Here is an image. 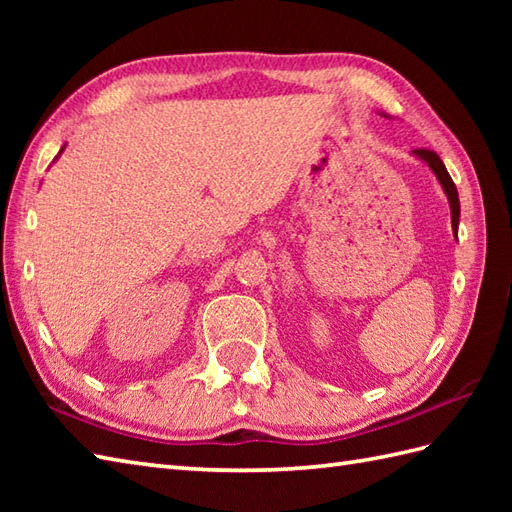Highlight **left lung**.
<instances>
[{
	"label": "left lung",
	"mask_w": 512,
	"mask_h": 512,
	"mask_svg": "<svg viewBox=\"0 0 512 512\" xmlns=\"http://www.w3.org/2000/svg\"><path fill=\"white\" fill-rule=\"evenodd\" d=\"M387 118V114H383ZM413 156L420 158L424 165H427L433 173H436L438 182L442 184L444 193H447V200H449V206H451V226L453 231L458 233V224H460V198H458V189H455V184L449 176L447 167H444V162L440 160V156L436 154V151H429V149H413Z\"/></svg>",
	"instance_id": "8db88e82"
}]
</instances>
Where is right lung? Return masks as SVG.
I'll list each match as a JSON object with an SVG mask.
<instances>
[{"instance_id": "right-lung-1", "label": "right lung", "mask_w": 512, "mask_h": 512, "mask_svg": "<svg viewBox=\"0 0 512 512\" xmlns=\"http://www.w3.org/2000/svg\"><path fill=\"white\" fill-rule=\"evenodd\" d=\"M61 151H63V149H61ZM61 151H59V154H61Z\"/></svg>"}]
</instances>
